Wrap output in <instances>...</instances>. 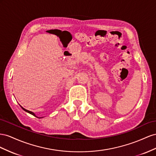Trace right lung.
Here are the masks:
<instances>
[{
    "label": "right lung",
    "mask_w": 156,
    "mask_h": 156,
    "mask_svg": "<svg viewBox=\"0 0 156 156\" xmlns=\"http://www.w3.org/2000/svg\"><path fill=\"white\" fill-rule=\"evenodd\" d=\"M21 106V108L22 109H23V110H25V112H28V113H29V114H32V115H34V116H35V117H37V118H39V117H38V116H37V115H35V114L34 113V112H31V111H29V110H26V109H25L24 108H23V107H22V106ZM43 118V117H42Z\"/></svg>",
    "instance_id": "obj_1"
}]
</instances>
